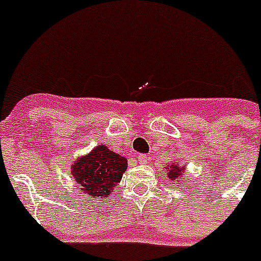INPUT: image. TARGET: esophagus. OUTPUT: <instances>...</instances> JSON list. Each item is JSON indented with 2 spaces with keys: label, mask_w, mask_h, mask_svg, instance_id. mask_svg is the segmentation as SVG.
Instances as JSON below:
<instances>
[{
  "label": "esophagus",
  "mask_w": 261,
  "mask_h": 261,
  "mask_svg": "<svg viewBox=\"0 0 261 261\" xmlns=\"http://www.w3.org/2000/svg\"><path fill=\"white\" fill-rule=\"evenodd\" d=\"M137 160H138V163L140 164H147L149 163V158H147V155H145V154H140L137 156Z\"/></svg>",
  "instance_id": "1"
}]
</instances>
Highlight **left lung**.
<instances>
[{"label":"left lung","instance_id":"left-lung-1","mask_svg":"<svg viewBox=\"0 0 261 261\" xmlns=\"http://www.w3.org/2000/svg\"><path fill=\"white\" fill-rule=\"evenodd\" d=\"M185 168L186 166H178L177 163H169L168 167H166V171H167V177L172 181H182L186 178H182V174L185 173ZM180 188L182 186L180 185Z\"/></svg>","mask_w":261,"mask_h":261}]
</instances>
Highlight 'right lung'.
<instances>
[{"mask_svg":"<svg viewBox=\"0 0 261 261\" xmlns=\"http://www.w3.org/2000/svg\"><path fill=\"white\" fill-rule=\"evenodd\" d=\"M128 168V159L98 145L89 154L81 155L71 164L73 182L92 198H107L121 181Z\"/></svg>","mask_w":261,"mask_h":261,"instance_id":"obj_1","label":"right lung"}]
</instances>
